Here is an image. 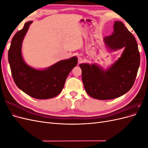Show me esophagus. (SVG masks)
<instances>
[{
	"instance_id": "obj_1",
	"label": "esophagus",
	"mask_w": 148,
	"mask_h": 148,
	"mask_svg": "<svg viewBox=\"0 0 148 148\" xmlns=\"http://www.w3.org/2000/svg\"><path fill=\"white\" fill-rule=\"evenodd\" d=\"M83 62H84V59H83V58L81 57H78V64H82V63H83Z\"/></svg>"
}]
</instances>
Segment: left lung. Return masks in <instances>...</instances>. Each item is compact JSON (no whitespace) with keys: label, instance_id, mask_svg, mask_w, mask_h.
I'll list each match as a JSON object with an SVG mask.
<instances>
[{"label":"left lung","instance_id":"left-lung-1","mask_svg":"<svg viewBox=\"0 0 148 148\" xmlns=\"http://www.w3.org/2000/svg\"><path fill=\"white\" fill-rule=\"evenodd\" d=\"M110 51L124 50L117 60L104 70L96 64H81L85 91L96 99H112L132 88L140 64V55L135 37L122 22L115 21L112 34L104 38Z\"/></svg>","mask_w":148,"mask_h":148}]
</instances>
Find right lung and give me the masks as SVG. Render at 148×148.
Returning <instances> with one entry per match:
<instances>
[{
	"label": "right lung",
	"instance_id": "1",
	"mask_svg": "<svg viewBox=\"0 0 148 148\" xmlns=\"http://www.w3.org/2000/svg\"><path fill=\"white\" fill-rule=\"evenodd\" d=\"M33 21H29L13 37L8 52L11 72L16 86L29 96L47 99L59 95L69 74L78 64L76 56L62 60L44 69L29 66L22 57V42Z\"/></svg>",
	"mask_w": 148,
	"mask_h": 148
}]
</instances>
